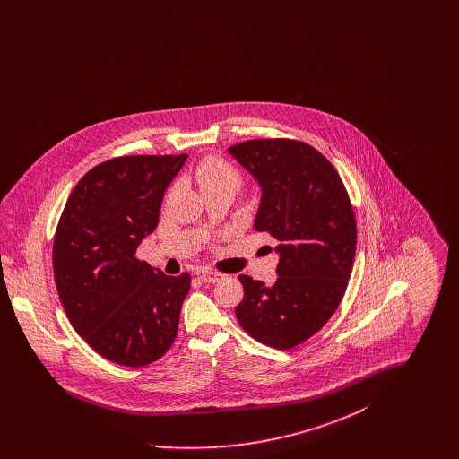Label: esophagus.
Returning <instances> with one entry per match:
<instances>
[{
    "mask_svg": "<svg viewBox=\"0 0 459 459\" xmlns=\"http://www.w3.org/2000/svg\"><path fill=\"white\" fill-rule=\"evenodd\" d=\"M221 277H223V275L219 273V272H210V270L199 272V279H201L203 282H206V284H215V282H219Z\"/></svg>",
    "mask_w": 459,
    "mask_h": 459,
    "instance_id": "obj_1",
    "label": "esophagus"
}]
</instances>
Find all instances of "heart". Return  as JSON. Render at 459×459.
<instances>
[{
    "label": "heart",
    "mask_w": 459,
    "mask_h": 459,
    "mask_svg": "<svg viewBox=\"0 0 459 459\" xmlns=\"http://www.w3.org/2000/svg\"><path fill=\"white\" fill-rule=\"evenodd\" d=\"M196 180L201 189L213 186H234L239 187L240 175L232 165L220 158L204 160L196 169Z\"/></svg>",
    "instance_id": "1"
}]
</instances>
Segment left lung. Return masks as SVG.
Here are the masks:
<instances>
[{"mask_svg": "<svg viewBox=\"0 0 459 459\" xmlns=\"http://www.w3.org/2000/svg\"><path fill=\"white\" fill-rule=\"evenodd\" d=\"M229 153L262 189L255 229L281 242L273 284L239 275L236 316L253 339L290 350L327 324L346 292L356 253L350 196L333 165L301 141L255 139Z\"/></svg>", "mask_w": 459, "mask_h": 459, "instance_id": "1", "label": "left lung"}]
</instances>
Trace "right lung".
Segmentation results:
<instances>
[{"instance_id": "right-lung-1", "label": "right lung", "mask_w": 459, "mask_h": 459, "mask_svg": "<svg viewBox=\"0 0 459 459\" xmlns=\"http://www.w3.org/2000/svg\"><path fill=\"white\" fill-rule=\"evenodd\" d=\"M187 154L120 156L91 169L66 199L53 272L74 330L124 367L170 350L191 275H165L135 258L158 225L163 195Z\"/></svg>"}]
</instances>
